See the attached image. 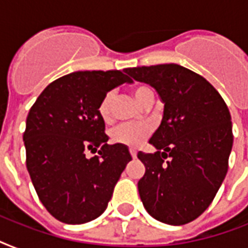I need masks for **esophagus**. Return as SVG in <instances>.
I'll use <instances>...</instances> for the list:
<instances>
[{"label":"esophagus","mask_w":248,"mask_h":248,"mask_svg":"<svg viewBox=\"0 0 248 248\" xmlns=\"http://www.w3.org/2000/svg\"><path fill=\"white\" fill-rule=\"evenodd\" d=\"M130 155H131L132 158H136V155H138V153H136V149H134V148H130Z\"/></svg>","instance_id":"34e87169"}]
</instances>
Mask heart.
<instances>
[{
  "mask_svg": "<svg viewBox=\"0 0 248 248\" xmlns=\"http://www.w3.org/2000/svg\"><path fill=\"white\" fill-rule=\"evenodd\" d=\"M114 93L109 91L103 96V99L99 103L97 107V112L99 116L104 122H109L112 120V110H113V103H114ZM134 96L140 104H145L151 97H155V93L151 87L148 86H138L134 89ZM151 134V126L147 124H120L112 131L110 136L114 143L124 144L128 147H138L143 143V140Z\"/></svg>",
  "mask_w": 248,
  "mask_h": 248,
  "instance_id": "b5f03b06",
  "label": "heart"
}]
</instances>
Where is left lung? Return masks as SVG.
Here are the masks:
<instances>
[{
  "mask_svg": "<svg viewBox=\"0 0 248 248\" xmlns=\"http://www.w3.org/2000/svg\"><path fill=\"white\" fill-rule=\"evenodd\" d=\"M131 78L151 85L165 104L149 143L155 153H138L145 173L138 183L148 214L170 225L202 215L223 184L233 147L225 101L202 76L177 64L127 68Z\"/></svg>",
  "mask_w": 248,
  "mask_h": 248,
  "instance_id": "8db88e82",
  "label": "left lung"
}]
</instances>
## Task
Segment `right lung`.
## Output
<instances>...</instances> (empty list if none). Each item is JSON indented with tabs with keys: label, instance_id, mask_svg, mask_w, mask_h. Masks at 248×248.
Returning <instances> with one entry per match:
<instances>
[{
	"label": "right lung",
	"instance_id": "1",
	"mask_svg": "<svg viewBox=\"0 0 248 248\" xmlns=\"http://www.w3.org/2000/svg\"><path fill=\"white\" fill-rule=\"evenodd\" d=\"M124 71L63 76L29 110L23 135L27 169L40 201L59 221L83 224L99 217L132 159L126 145L107 144L105 124L97 112L105 93L131 82ZM86 150L98 155L87 159Z\"/></svg>",
	"mask_w": 248,
	"mask_h": 248
}]
</instances>
